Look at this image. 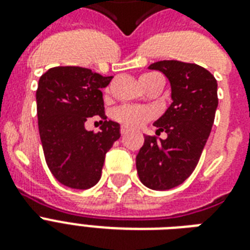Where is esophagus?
I'll return each instance as SVG.
<instances>
[{
	"instance_id": "34e87169",
	"label": "esophagus",
	"mask_w": 250,
	"mask_h": 250,
	"mask_svg": "<svg viewBox=\"0 0 250 250\" xmlns=\"http://www.w3.org/2000/svg\"><path fill=\"white\" fill-rule=\"evenodd\" d=\"M128 127H125V125H122L121 127V133L122 135H125V133H128Z\"/></svg>"
}]
</instances>
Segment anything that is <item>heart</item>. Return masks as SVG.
I'll return each mask as SVG.
<instances>
[{
  "label": "heart",
  "mask_w": 250,
  "mask_h": 250,
  "mask_svg": "<svg viewBox=\"0 0 250 250\" xmlns=\"http://www.w3.org/2000/svg\"><path fill=\"white\" fill-rule=\"evenodd\" d=\"M152 75V74H145L141 78ZM140 78V79H141ZM152 114L148 109L135 105H121L113 110V118L117 122L122 123L127 127H140L150 119Z\"/></svg>",
  "instance_id": "obj_1"
}]
</instances>
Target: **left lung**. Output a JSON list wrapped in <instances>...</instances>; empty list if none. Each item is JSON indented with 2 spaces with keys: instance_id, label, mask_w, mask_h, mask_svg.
<instances>
[{
  "instance_id": "1",
  "label": "left lung",
  "mask_w": 250,
  "mask_h": 250,
  "mask_svg": "<svg viewBox=\"0 0 250 250\" xmlns=\"http://www.w3.org/2000/svg\"><path fill=\"white\" fill-rule=\"evenodd\" d=\"M170 80L172 104L154 122L157 135L145 136L136 156L139 178L150 189H171L182 184L197 166L213 127L218 106L217 80L206 68L180 61H160L149 66Z\"/></svg>"
}]
</instances>
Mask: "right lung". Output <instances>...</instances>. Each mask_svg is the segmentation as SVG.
Returning a JSON list of instances; mask_svg holds the SVG:
<instances>
[{"mask_svg":"<svg viewBox=\"0 0 250 250\" xmlns=\"http://www.w3.org/2000/svg\"><path fill=\"white\" fill-rule=\"evenodd\" d=\"M113 76L76 66L53 67L36 90L37 121L45 161L53 176L74 189H88L101 178L106 153L121 137V125L106 121L102 88ZM103 119L100 133L86 131V119Z\"/></svg>","mask_w":250,"mask_h":250,"instance_id":"obj_1","label":"right lung"}]
</instances>
